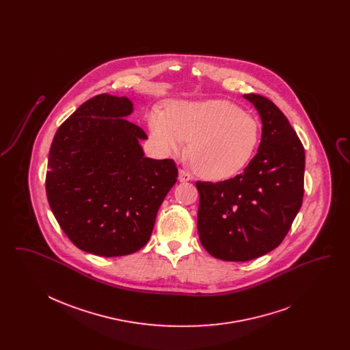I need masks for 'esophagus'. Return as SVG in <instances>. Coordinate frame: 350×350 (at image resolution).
<instances>
[{
    "label": "esophagus",
    "mask_w": 350,
    "mask_h": 350,
    "mask_svg": "<svg viewBox=\"0 0 350 350\" xmlns=\"http://www.w3.org/2000/svg\"><path fill=\"white\" fill-rule=\"evenodd\" d=\"M193 177H191V174L187 172V170H183V169H180L178 170V181L180 183H187V181H190Z\"/></svg>",
    "instance_id": "34e87169"
}]
</instances>
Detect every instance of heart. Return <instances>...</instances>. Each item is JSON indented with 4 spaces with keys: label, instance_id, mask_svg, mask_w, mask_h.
<instances>
[{
    "label": "heart",
    "instance_id": "b5f03b06",
    "mask_svg": "<svg viewBox=\"0 0 350 350\" xmlns=\"http://www.w3.org/2000/svg\"><path fill=\"white\" fill-rule=\"evenodd\" d=\"M150 133L163 152L189 154L202 177L228 180L248 165L260 142V123L237 105L223 100H177L167 113L153 110Z\"/></svg>",
    "mask_w": 350,
    "mask_h": 350
}]
</instances>
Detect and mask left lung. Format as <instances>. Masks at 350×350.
Returning a JSON list of instances; mask_svg holds the SVG:
<instances>
[{
    "label": "left lung",
    "instance_id": "obj_1",
    "mask_svg": "<svg viewBox=\"0 0 350 350\" xmlns=\"http://www.w3.org/2000/svg\"><path fill=\"white\" fill-rule=\"evenodd\" d=\"M262 120L256 156L243 173L220 183H196L203 248L243 262L275 250L301 207L304 148L282 111L267 97L244 94Z\"/></svg>",
    "mask_w": 350,
    "mask_h": 350
}]
</instances>
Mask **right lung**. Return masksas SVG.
<instances>
[{"mask_svg": "<svg viewBox=\"0 0 350 350\" xmlns=\"http://www.w3.org/2000/svg\"><path fill=\"white\" fill-rule=\"evenodd\" d=\"M126 97L100 94L57 129L51 144L46 193L68 239L80 250L119 257L143 248L157 211L177 181L172 159L144 157L146 133L124 117Z\"/></svg>", "mask_w": 350, "mask_h": 350, "instance_id": "1", "label": "right lung"}]
</instances>
